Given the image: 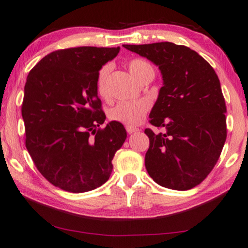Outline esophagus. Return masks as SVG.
Returning a JSON list of instances; mask_svg holds the SVG:
<instances>
[{
    "mask_svg": "<svg viewBox=\"0 0 248 248\" xmlns=\"http://www.w3.org/2000/svg\"><path fill=\"white\" fill-rule=\"evenodd\" d=\"M125 130H127V132H128L129 134H131V133H133V132L139 131V128L132 127V125H127V127H125Z\"/></svg>",
    "mask_w": 248,
    "mask_h": 248,
    "instance_id": "esophagus-1",
    "label": "esophagus"
}]
</instances>
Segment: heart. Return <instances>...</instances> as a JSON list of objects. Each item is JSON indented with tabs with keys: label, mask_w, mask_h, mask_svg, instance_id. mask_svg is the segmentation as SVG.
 I'll use <instances>...</instances> for the list:
<instances>
[{
	"label": "heart",
	"mask_w": 248,
	"mask_h": 248,
	"mask_svg": "<svg viewBox=\"0 0 248 248\" xmlns=\"http://www.w3.org/2000/svg\"><path fill=\"white\" fill-rule=\"evenodd\" d=\"M130 74L133 78L142 82L150 76H154V69L146 61L136 58L129 62L128 64ZM109 73V66H104L100 70L97 76V92L101 96L106 95V79ZM151 103L145 98L137 101H121L108 110V118L116 123H120L128 125L139 124L146 116Z\"/></svg>",
	"instance_id": "heart-1"
}]
</instances>
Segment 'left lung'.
<instances>
[{
    "label": "left lung",
    "mask_w": 248,
    "mask_h": 248,
    "mask_svg": "<svg viewBox=\"0 0 248 248\" xmlns=\"http://www.w3.org/2000/svg\"><path fill=\"white\" fill-rule=\"evenodd\" d=\"M124 47L154 62L163 76L150 123L165 131H144L150 139L148 174L171 190L199 186L217 164L227 139V107L217 74L184 46L158 42Z\"/></svg>",
    "instance_id": "obj_1"
}]
</instances>
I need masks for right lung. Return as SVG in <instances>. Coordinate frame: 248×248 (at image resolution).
<instances>
[{
  "instance_id": "obj_1",
  "label": "right lung",
  "mask_w": 248,
  "mask_h": 248,
  "mask_svg": "<svg viewBox=\"0 0 248 248\" xmlns=\"http://www.w3.org/2000/svg\"><path fill=\"white\" fill-rule=\"evenodd\" d=\"M120 47L80 46L44 56L27 77L21 116L26 147L35 167L62 190L83 193L101 186L127 138L110 121L97 96L98 71Z\"/></svg>"
}]
</instances>
